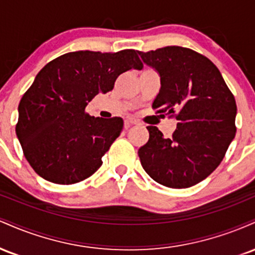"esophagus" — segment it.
Returning <instances> with one entry per match:
<instances>
[{"mask_svg": "<svg viewBox=\"0 0 255 255\" xmlns=\"http://www.w3.org/2000/svg\"><path fill=\"white\" fill-rule=\"evenodd\" d=\"M126 124H127V125H137V124H139V121H137V120H135V119H133V118H128L127 120H126Z\"/></svg>", "mask_w": 255, "mask_h": 255, "instance_id": "1", "label": "esophagus"}]
</instances>
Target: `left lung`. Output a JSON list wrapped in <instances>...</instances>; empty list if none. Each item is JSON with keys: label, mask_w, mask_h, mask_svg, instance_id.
I'll return each mask as SVG.
<instances>
[{"label": "left lung", "mask_w": 255, "mask_h": 255, "mask_svg": "<svg viewBox=\"0 0 255 255\" xmlns=\"http://www.w3.org/2000/svg\"><path fill=\"white\" fill-rule=\"evenodd\" d=\"M137 52L160 77L152 108L178 121L171 137L146 127L150 137L137 151L140 162L156 182L188 188L221 164L235 137V98L217 67L192 49L174 45Z\"/></svg>", "instance_id": "left-lung-1"}]
</instances>
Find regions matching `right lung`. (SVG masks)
<instances>
[{
    "label": "right lung",
    "mask_w": 255,
    "mask_h": 255,
    "mask_svg": "<svg viewBox=\"0 0 255 255\" xmlns=\"http://www.w3.org/2000/svg\"><path fill=\"white\" fill-rule=\"evenodd\" d=\"M131 68H142L131 49L68 52L43 67L20 101L15 127L24 156L40 177L73 184L101 168L124 120L93 118L85 108Z\"/></svg>",
    "instance_id": "add662e5"
}]
</instances>
